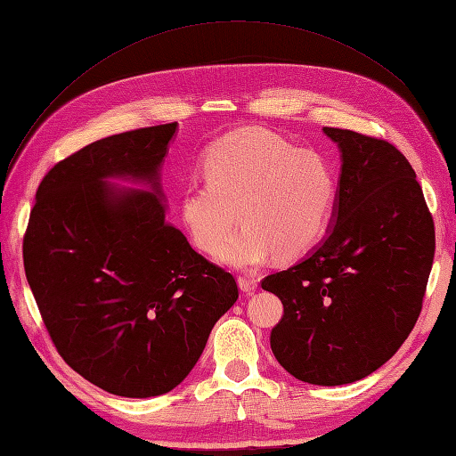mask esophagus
Wrapping results in <instances>:
<instances>
[{"label":"esophagus","instance_id":"34e87169","mask_svg":"<svg viewBox=\"0 0 456 456\" xmlns=\"http://www.w3.org/2000/svg\"><path fill=\"white\" fill-rule=\"evenodd\" d=\"M238 285H240V289H241L243 293H253L255 289H256V285H258V281L255 278H247V275H240Z\"/></svg>","mask_w":456,"mask_h":456}]
</instances>
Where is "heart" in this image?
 I'll return each instance as SVG.
<instances>
[{
	"label": "heart",
	"instance_id": "b5f03b06",
	"mask_svg": "<svg viewBox=\"0 0 456 456\" xmlns=\"http://www.w3.org/2000/svg\"><path fill=\"white\" fill-rule=\"evenodd\" d=\"M201 167L205 184H190L183 191L181 213L203 253L219 249L240 220L244 230L216 253L223 265L253 270L272 253L291 260L323 236L337 181L317 151L249 127L216 141Z\"/></svg>",
	"mask_w": 456,
	"mask_h": 456
}]
</instances>
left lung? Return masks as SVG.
Segmentation results:
<instances>
[{"mask_svg":"<svg viewBox=\"0 0 456 456\" xmlns=\"http://www.w3.org/2000/svg\"><path fill=\"white\" fill-rule=\"evenodd\" d=\"M340 150L333 226L298 265L262 280L283 315L270 346L302 382L338 386L384 365L415 327L436 251L434 218L394 144L323 127Z\"/></svg>","mask_w":456,"mask_h":456,"instance_id":"8db88e82","label":"left lung"}]
</instances>
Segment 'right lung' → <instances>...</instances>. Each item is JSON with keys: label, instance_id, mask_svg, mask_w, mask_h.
<instances>
[{"label": "right lung", "instance_id": "right-lung-1", "mask_svg": "<svg viewBox=\"0 0 456 456\" xmlns=\"http://www.w3.org/2000/svg\"><path fill=\"white\" fill-rule=\"evenodd\" d=\"M175 133L176 123L119 133L59 161L24 233L26 280L54 348L114 395L171 392L238 300L233 275L167 223L159 167Z\"/></svg>", "mask_w": 456, "mask_h": 456}]
</instances>
